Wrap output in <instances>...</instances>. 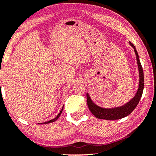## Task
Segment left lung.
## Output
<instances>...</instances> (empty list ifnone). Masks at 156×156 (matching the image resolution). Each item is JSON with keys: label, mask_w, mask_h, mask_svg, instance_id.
<instances>
[{"label": "left lung", "mask_w": 156, "mask_h": 156, "mask_svg": "<svg viewBox=\"0 0 156 156\" xmlns=\"http://www.w3.org/2000/svg\"><path fill=\"white\" fill-rule=\"evenodd\" d=\"M131 45L133 47L135 51L136 55V59H137V63L138 66V69H139V87L137 93L135 97L132 99L129 102H128L126 104L123 105L120 107H117L114 108H104L99 107L94 104L91 99L89 97L88 94H87V103L88 105L89 109L92 113V114L98 119H105V120H117V119H121L123 117L127 116L129 115L135 109V108L137 106L138 104L139 103V101L141 98L143 91L144 88V71L140 64L139 57L137 51L136 50L135 46L133 44L131 43Z\"/></svg>", "instance_id": "left-lung-1"}]
</instances>
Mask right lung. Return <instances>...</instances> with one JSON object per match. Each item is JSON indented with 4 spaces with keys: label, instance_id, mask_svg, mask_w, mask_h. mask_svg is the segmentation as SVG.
<instances>
[{
    "label": "right lung",
    "instance_id": "right-lung-1",
    "mask_svg": "<svg viewBox=\"0 0 156 156\" xmlns=\"http://www.w3.org/2000/svg\"><path fill=\"white\" fill-rule=\"evenodd\" d=\"M62 110H63V108H62V110L60 111V112H59V114H58V115H57V117H55V119H52V120H50V121H47V122H44V123H50L54 122V121H56V120H57V119L59 118V116H60V115H61V114H62Z\"/></svg>",
    "mask_w": 156,
    "mask_h": 156
}]
</instances>
